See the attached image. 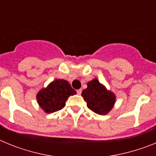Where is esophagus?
<instances>
[{"instance_id":"obj_1","label":"esophagus","mask_w":156,"mask_h":156,"mask_svg":"<svg viewBox=\"0 0 156 156\" xmlns=\"http://www.w3.org/2000/svg\"><path fill=\"white\" fill-rule=\"evenodd\" d=\"M76 92H77V94L80 95L81 93H82V90H81V89H78V90H76Z\"/></svg>"}]
</instances>
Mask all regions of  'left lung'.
I'll use <instances>...</instances> for the list:
<instances>
[{"mask_svg": "<svg viewBox=\"0 0 156 156\" xmlns=\"http://www.w3.org/2000/svg\"><path fill=\"white\" fill-rule=\"evenodd\" d=\"M82 96L88 108L99 115L108 113L113 107L115 99L114 94L106 90L97 79L88 83L87 88L83 90Z\"/></svg>", "mask_w": 156, "mask_h": 156, "instance_id": "1", "label": "left lung"}]
</instances>
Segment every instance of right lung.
Returning a JSON list of instances; mask_svg holds the SVG:
<instances>
[{"instance_id":"add662e5","label":"right lung","mask_w":156,"mask_h":156,"mask_svg":"<svg viewBox=\"0 0 156 156\" xmlns=\"http://www.w3.org/2000/svg\"><path fill=\"white\" fill-rule=\"evenodd\" d=\"M76 94V90L72 88L68 81L55 80L48 87L38 92L37 102L46 112L51 113L64 108L68 98Z\"/></svg>"}]
</instances>
